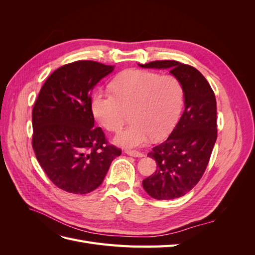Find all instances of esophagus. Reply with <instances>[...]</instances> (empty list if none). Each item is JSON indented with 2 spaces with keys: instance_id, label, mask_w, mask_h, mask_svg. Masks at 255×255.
<instances>
[{
  "instance_id": "1",
  "label": "esophagus",
  "mask_w": 255,
  "mask_h": 255,
  "mask_svg": "<svg viewBox=\"0 0 255 255\" xmlns=\"http://www.w3.org/2000/svg\"><path fill=\"white\" fill-rule=\"evenodd\" d=\"M126 153L129 156H134V157H142L144 156L143 153L141 152H138V151H133V150H127Z\"/></svg>"
}]
</instances>
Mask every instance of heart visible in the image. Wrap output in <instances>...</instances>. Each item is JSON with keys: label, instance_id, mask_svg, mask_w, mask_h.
Returning <instances> with one entry per match:
<instances>
[{"label": "heart", "instance_id": "b5f03b06", "mask_svg": "<svg viewBox=\"0 0 255 255\" xmlns=\"http://www.w3.org/2000/svg\"><path fill=\"white\" fill-rule=\"evenodd\" d=\"M112 92L97 91L91 109L95 117L111 132H117L130 113L133 123L115 136L123 148H138L151 137L163 138L175 127L183 107L184 90L173 75L146 70H128L116 78Z\"/></svg>", "mask_w": 255, "mask_h": 255}]
</instances>
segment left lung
<instances>
[{
  "label": "left lung",
  "instance_id": "8db88e82",
  "mask_svg": "<svg viewBox=\"0 0 255 255\" xmlns=\"http://www.w3.org/2000/svg\"><path fill=\"white\" fill-rule=\"evenodd\" d=\"M141 68L168 69L182 84L185 110L172 133L154 146L148 156L156 160V171L142 181L146 194L157 200L186 195L201 179L217 139L215 94L196 68L175 60H157Z\"/></svg>",
  "mask_w": 255,
  "mask_h": 255
}]
</instances>
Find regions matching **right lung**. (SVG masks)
<instances>
[{"label": "right lung", "mask_w": 255, "mask_h": 255, "mask_svg": "<svg viewBox=\"0 0 255 255\" xmlns=\"http://www.w3.org/2000/svg\"><path fill=\"white\" fill-rule=\"evenodd\" d=\"M92 60H79L54 71L34 104L33 149L38 163L60 189L85 195L102 184L121 150L95 127L90 94L114 71Z\"/></svg>", "instance_id": "obj_1"}]
</instances>
